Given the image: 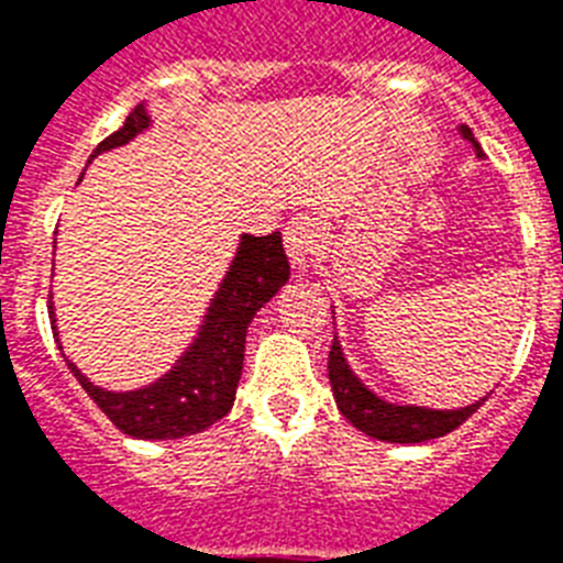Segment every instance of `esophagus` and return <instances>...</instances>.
I'll return each mask as SVG.
<instances>
[{
	"label": "esophagus",
	"instance_id": "esophagus-1",
	"mask_svg": "<svg viewBox=\"0 0 563 563\" xmlns=\"http://www.w3.org/2000/svg\"><path fill=\"white\" fill-rule=\"evenodd\" d=\"M283 242H286V254H289V263L295 268H307L312 254H316L318 230L312 224V219L307 216H298V219L286 221L283 228Z\"/></svg>",
	"mask_w": 563,
	"mask_h": 563
}]
</instances>
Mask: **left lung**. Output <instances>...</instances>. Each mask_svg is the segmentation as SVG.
<instances>
[{
    "label": "left lung",
    "instance_id": "obj_1",
    "mask_svg": "<svg viewBox=\"0 0 563 563\" xmlns=\"http://www.w3.org/2000/svg\"><path fill=\"white\" fill-rule=\"evenodd\" d=\"M464 140H471L476 145V152L482 154L479 143L473 140L471 128H462ZM330 385H333V397L339 402V409L353 427L379 441H394V444H418V441H429V438H441L446 432H453L455 427H462L464 420L471 418L473 411L479 409L482 402L464 406L455 411H435V409H418V406H391V402L379 400L376 394H371L365 385L353 376L347 368V362L342 356V347L333 339L330 347Z\"/></svg>",
    "mask_w": 563,
    "mask_h": 563
}]
</instances>
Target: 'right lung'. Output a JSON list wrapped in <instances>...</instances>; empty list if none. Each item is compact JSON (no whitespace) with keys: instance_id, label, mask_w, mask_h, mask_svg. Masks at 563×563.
<instances>
[{"instance_id":"1","label":"right lung","mask_w":563,"mask_h":563,"mask_svg":"<svg viewBox=\"0 0 563 563\" xmlns=\"http://www.w3.org/2000/svg\"><path fill=\"white\" fill-rule=\"evenodd\" d=\"M148 128L145 108L128 113L117 134L101 140L92 157L117 145H125ZM289 280V260L283 251V236H242L239 254L230 265L228 277L221 283L219 295L212 300L210 316L192 351L180 360L175 371L163 376L161 383L140 388V391L113 394L92 385L73 362L69 371L78 376L81 388L92 397L113 427L134 438H184L212 427L233 406L239 376H242V356H245V333L256 309ZM52 309V303H48ZM55 324V316H52ZM52 333H57L52 327Z\"/></svg>"}]
</instances>
